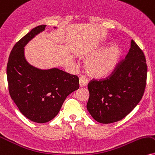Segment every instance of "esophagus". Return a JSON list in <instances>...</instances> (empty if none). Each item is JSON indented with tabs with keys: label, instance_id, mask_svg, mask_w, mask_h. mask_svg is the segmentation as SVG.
I'll return each instance as SVG.
<instances>
[{
	"label": "esophagus",
	"instance_id": "esophagus-1",
	"mask_svg": "<svg viewBox=\"0 0 155 155\" xmlns=\"http://www.w3.org/2000/svg\"><path fill=\"white\" fill-rule=\"evenodd\" d=\"M79 85L81 87H85L87 85V80L85 77H81L79 79Z\"/></svg>",
	"mask_w": 155,
	"mask_h": 155
}]
</instances>
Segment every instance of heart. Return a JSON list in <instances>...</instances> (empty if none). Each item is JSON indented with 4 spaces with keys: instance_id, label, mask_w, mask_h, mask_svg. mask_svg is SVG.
<instances>
[{
    "instance_id": "b5f03b06",
    "label": "heart",
    "mask_w": 155,
    "mask_h": 155,
    "mask_svg": "<svg viewBox=\"0 0 155 155\" xmlns=\"http://www.w3.org/2000/svg\"><path fill=\"white\" fill-rule=\"evenodd\" d=\"M120 56L119 47L115 45H110L85 62V71L93 78L101 79L108 77L115 70Z\"/></svg>"
}]
</instances>
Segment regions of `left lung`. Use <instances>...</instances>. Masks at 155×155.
<instances>
[{
  "mask_svg": "<svg viewBox=\"0 0 155 155\" xmlns=\"http://www.w3.org/2000/svg\"><path fill=\"white\" fill-rule=\"evenodd\" d=\"M147 74L144 53L131 40L125 60L118 64L110 78L93 81L87 85L90 96L87 109L91 116L101 124L123 119L142 99Z\"/></svg>",
  "mask_w": 155,
  "mask_h": 155,
  "instance_id": "obj_1",
  "label": "left lung"
}]
</instances>
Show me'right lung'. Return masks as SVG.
<instances>
[{"instance_id":"add662e5","label":"right lung","mask_w":155,"mask_h":155,"mask_svg":"<svg viewBox=\"0 0 155 155\" xmlns=\"http://www.w3.org/2000/svg\"><path fill=\"white\" fill-rule=\"evenodd\" d=\"M45 27L34 28L14 45L6 69L11 99L23 115L39 124L53 119L68 95L79 88L76 75L56 68L41 70L26 60L24 47Z\"/></svg>"}]
</instances>
